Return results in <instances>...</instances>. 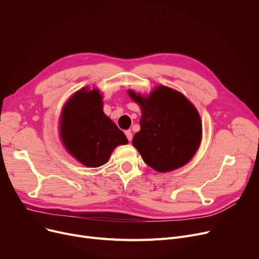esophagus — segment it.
<instances>
[{"label": "esophagus", "instance_id": "34e87169", "mask_svg": "<svg viewBox=\"0 0 259 259\" xmlns=\"http://www.w3.org/2000/svg\"><path fill=\"white\" fill-rule=\"evenodd\" d=\"M125 134H126V137H127V139H128V141H129V142H130V141H132V133H131V131H130V130L125 131Z\"/></svg>", "mask_w": 259, "mask_h": 259}]
</instances>
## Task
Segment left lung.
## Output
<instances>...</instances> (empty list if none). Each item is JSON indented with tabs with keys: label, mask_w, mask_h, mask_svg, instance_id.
Segmentation results:
<instances>
[{
	"label": "left lung",
	"mask_w": 259,
	"mask_h": 259,
	"mask_svg": "<svg viewBox=\"0 0 259 259\" xmlns=\"http://www.w3.org/2000/svg\"><path fill=\"white\" fill-rule=\"evenodd\" d=\"M140 104L141 130L132 140L148 166L158 172L178 169L191 159L201 138V121L195 107L183 94L165 86L149 98L129 91Z\"/></svg>",
	"instance_id": "1"
}]
</instances>
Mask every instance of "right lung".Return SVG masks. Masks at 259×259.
I'll list each match as a JSON object with an SVG mask.
<instances>
[{
    "mask_svg": "<svg viewBox=\"0 0 259 259\" xmlns=\"http://www.w3.org/2000/svg\"><path fill=\"white\" fill-rule=\"evenodd\" d=\"M61 138L66 149L81 164L97 168L106 164L126 135L103 112L98 90L81 89L68 101L61 118Z\"/></svg>",
    "mask_w": 259,
    "mask_h": 259,
    "instance_id": "add662e5",
    "label": "right lung"
}]
</instances>
